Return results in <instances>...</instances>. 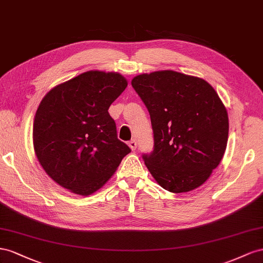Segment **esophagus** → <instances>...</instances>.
Listing matches in <instances>:
<instances>
[{
    "mask_svg": "<svg viewBox=\"0 0 263 263\" xmlns=\"http://www.w3.org/2000/svg\"><path fill=\"white\" fill-rule=\"evenodd\" d=\"M129 146H130V148L132 149V151H134V149L137 148V141L136 140H131L129 142Z\"/></svg>",
    "mask_w": 263,
    "mask_h": 263,
    "instance_id": "obj_1",
    "label": "esophagus"
}]
</instances>
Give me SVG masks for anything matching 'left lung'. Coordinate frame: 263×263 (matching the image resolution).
<instances>
[{
  "label": "left lung",
  "instance_id": "1",
  "mask_svg": "<svg viewBox=\"0 0 263 263\" xmlns=\"http://www.w3.org/2000/svg\"><path fill=\"white\" fill-rule=\"evenodd\" d=\"M132 87L146 106L154 146L143 154L155 181L172 193L204 184L218 166L228 141V114L204 79L173 70L142 73Z\"/></svg>",
  "mask_w": 263,
  "mask_h": 263
}]
</instances>
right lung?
Here are the masks:
<instances>
[{
  "label": "right lung",
  "instance_id": "1",
  "mask_svg": "<svg viewBox=\"0 0 263 263\" xmlns=\"http://www.w3.org/2000/svg\"><path fill=\"white\" fill-rule=\"evenodd\" d=\"M127 86L118 72L90 70L52 88L37 108L35 154L47 175L77 195L97 192L130 147L117 137L109 107Z\"/></svg>",
  "mask_w": 263,
  "mask_h": 263
}]
</instances>
